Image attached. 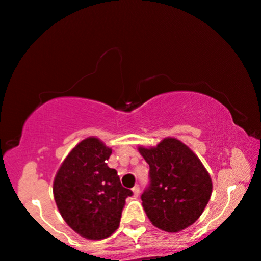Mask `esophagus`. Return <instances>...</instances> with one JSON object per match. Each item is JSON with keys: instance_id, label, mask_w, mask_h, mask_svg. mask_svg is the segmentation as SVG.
Here are the masks:
<instances>
[{"instance_id": "34e87169", "label": "esophagus", "mask_w": 261, "mask_h": 261, "mask_svg": "<svg viewBox=\"0 0 261 261\" xmlns=\"http://www.w3.org/2000/svg\"><path fill=\"white\" fill-rule=\"evenodd\" d=\"M132 192H133V195L134 196H138L140 194V188H139L138 185H135V186L132 188Z\"/></svg>"}]
</instances>
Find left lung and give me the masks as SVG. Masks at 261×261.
I'll return each mask as SVG.
<instances>
[{
	"label": "left lung",
	"instance_id": "8db88e82",
	"mask_svg": "<svg viewBox=\"0 0 261 261\" xmlns=\"http://www.w3.org/2000/svg\"><path fill=\"white\" fill-rule=\"evenodd\" d=\"M149 165L150 186L141 195L150 222L175 233L193 225L212 194V179L198 155L176 138L162 139L154 147H138Z\"/></svg>",
	"mask_w": 261,
	"mask_h": 261
}]
</instances>
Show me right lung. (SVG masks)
<instances>
[{"label": "right lung", "mask_w": 261, "mask_h": 261, "mask_svg": "<svg viewBox=\"0 0 261 261\" xmlns=\"http://www.w3.org/2000/svg\"><path fill=\"white\" fill-rule=\"evenodd\" d=\"M111 154V147L99 138L81 140L62 161L53 182L63 220L89 240L106 239L119 228L126 198L133 194L107 166Z\"/></svg>", "instance_id": "add662e5"}]
</instances>
